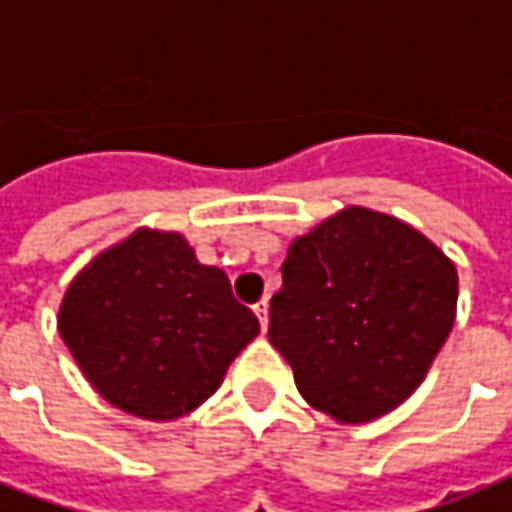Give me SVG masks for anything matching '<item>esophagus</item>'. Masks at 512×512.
Instances as JSON below:
<instances>
[{"mask_svg":"<svg viewBox=\"0 0 512 512\" xmlns=\"http://www.w3.org/2000/svg\"><path fill=\"white\" fill-rule=\"evenodd\" d=\"M255 316H257V321H260V330L266 332V327H268V302L266 299L255 305Z\"/></svg>","mask_w":512,"mask_h":512,"instance_id":"1","label":"esophagus"}]
</instances>
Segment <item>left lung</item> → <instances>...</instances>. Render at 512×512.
Instances as JSON below:
<instances>
[{
    "label": "left lung",
    "mask_w": 512,
    "mask_h": 512,
    "mask_svg": "<svg viewBox=\"0 0 512 512\" xmlns=\"http://www.w3.org/2000/svg\"><path fill=\"white\" fill-rule=\"evenodd\" d=\"M455 313V263L416 227L349 205L288 246L268 341L307 405L366 424L424 382Z\"/></svg>",
    "instance_id": "obj_1"
}]
</instances>
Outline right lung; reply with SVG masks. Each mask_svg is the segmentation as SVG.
I'll return each instance as SVG.
<instances>
[{
  "instance_id": "obj_1",
  "label": "right lung",
  "mask_w": 512,
  "mask_h": 512,
  "mask_svg": "<svg viewBox=\"0 0 512 512\" xmlns=\"http://www.w3.org/2000/svg\"><path fill=\"white\" fill-rule=\"evenodd\" d=\"M57 330L102 399L174 421L216 393L260 324L180 232L138 227L71 280Z\"/></svg>"
}]
</instances>
